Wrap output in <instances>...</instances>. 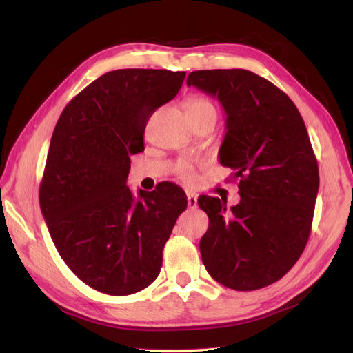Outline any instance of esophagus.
<instances>
[{
	"label": "esophagus",
	"instance_id": "esophagus-1",
	"mask_svg": "<svg viewBox=\"0 0 353 353\" xmlns=\"http://www.w3.org/2000/svg\"><path fill=\"white\" fill-rule=\"evenodd\" d=\"M187 205H189V208H196V205H198V196L195 195V193L187 192Z\"/></svg>",
	"mask_w": 353,
	"mask_h": 353
}]
</instances>
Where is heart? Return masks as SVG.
Instances as JSON below:
<instances>
[{
	"label": "heart",
	"instance_id": "b5f03b06",
	"mask_svg": "<svg viewBox=\"0 0 353 353\" xmlns=\"http://www.w3.org/2000/svg\"><path fill=\"white\" fill-rule=\"evenodd\" d=\"M187 111L189 114H203V112H216V108L212 103V100H208L204 96H193L187 102ZM179 175L184 181H193L195 179V170L190 164H181L179 166Z\"/></svg>",
	"mask_w": 353,
	"mask_h": 353
}]
</instances>
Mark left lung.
Here are the masks:
<instances>
[{"label": "left lung", "mask_w": 353, "mask_h": 353, "mask_svg": "<svg viewBox=\"0 0 353 353\" xmlns=\"http://www.w3.org/2000/svg\"><path fill=\"white\" fill-rule=\"evenodd\" d=\"M187 85L218 97L227 114L222 166L239 178L241 203L199 196L208 216L199 250L214 280L254 291L282 279L311 233L319 164L297 106L282 90L248 70L192 71Z\"/></svg>", "instance_id": "1"}]
</instances>
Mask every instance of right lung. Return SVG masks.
<instances>
[{
    "label": "right lung",
    "mask_w": 353,
    "mask_h": 353,
    "mask_svg": "<svg viewBox=\"0 0 353 353\" xmlns=\"http://www.w3.org/2000/svg\"><path fill=\"white\" fill-rule=\"evenodd\" d=\"M184 77L169 70L110 71L71 99L54 126L41 210L57 253L92 290L129 296L160 274L187 198L164 183L135 199L126 185L129 155L145 149L148 120L178 94Z\"/></svg>",
    "instance_id": "add662e5"
}]
</instances>
